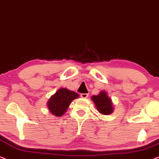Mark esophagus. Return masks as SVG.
Returning a JSON list of instances; mask_svg holds the SVG:
<instances>
[{"mask_svg": "<svg viewBox=\"0 0 159 159\" xmlns=\"http://www.w3.org/2000/svg\"><path fill=\"white\" fill-rule=\"evenodd\" d=\"M80 96H81V98H86L88 97V93H81Z\"/></svg>", "mask_w": 159, "mask_h": 159, "instance_id": "obj_1", "label": "esophagus"}]
</instances>
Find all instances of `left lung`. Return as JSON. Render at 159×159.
Wrapping results in <instances>:
<instances>
[{"instance_id": "1", "label": "left lung", "mask_w": 159, "mask_h": 159, "mask_svg": "<svg viewBox=\"0 0 159 159\" xmlns=\"http://www.w3.org/2000/svg\"><path fill=\"white\" fill-rule=\"evenodd\" d=\"M92 100L101 114L107 115L113 112L114 108L112 107L111 100L108 97L105 91H102L98 95H93Z\"/></svg>"}]
</instances>
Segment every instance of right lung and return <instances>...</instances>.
Returning a JSON list of instances; mask_svg holds the SVG:
<instances>
[{
	"instance_id": "1",
	"label": "right lung",
	"mask_w": 159,
	"mask_h": 159,
	"mask_svg": "<svg viewBox=\"0 0 159 159\" xmlns=\"http://www.w3.org/2000/svg\"><path fill=\"white\" fill-rule=\"evenodd\" d=\"M77 98H79L77 93L66 88L59 89L48 102V107L51 114L61 116L66 112L71 102Z\"/></svg>"
}]
</instances>
